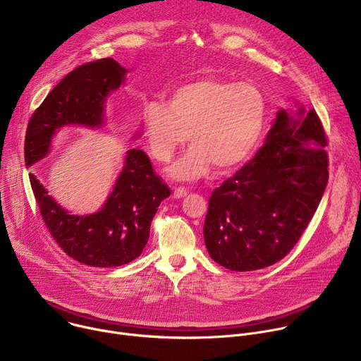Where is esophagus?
<instances>
[{"instance_id": "34e87169", "label": "esophagus", "mask_w": 361, "mask_h": 361, "mask_svg": "<svg viewBox=\"0 0 361 361\" xmlns=\"http://www.w3.org/2000/svg\"><path fill=\"white\" fill-rule=\"evenodd\" d=\"M187 194H188V190L184 188V187H176V190H174V192H173L174 198H183V197H185Z\"/></svg>"}]
</instances>
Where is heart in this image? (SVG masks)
I'll list each match as a JSON object with an SVG mask.
<instances>
[{
  "mask_svg": "<svg viewBox=\"0 0 361 361\" xmlns=\"http://www.w3.org/2000/svg\"><path fill=\"white\" fill-rule=\"evenodd\" d=\"M267 121V99L251 82L200 78L177 87L169 101H148L142 133L151 156L169 163L185 142L191 147L169 170L177 180L207 176L214 166L230 171L259 144Z\"/></svg>",
  "mask_w": 361,
  "mask_h": 361,
  "instance_id": "b5f03b06",
  "label": "heart"
}]
</instances>
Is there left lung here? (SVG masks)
<instances>
[{"label": "left lung", "instance_id": "left-lung-1", "mask_svg": "<svg viewBox=\"0 0 361 361\" xmlns=\"http://www.w3.org/2000/svg\"><path fill=\"white\" fill-rule=\"evenodd\" d=\"M327 135L316 110H284L255 157L209 200L204 241L233 271L276 264L313 219L329 181Z\"/></svg>", "mask_w": 361, "mask_h": 361}]
</instances>
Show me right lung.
Masks as SVG:
<instances>
[{
    "mask_svg": "<svg viewBox=\"0 0 361 361\" xmlns=\"http://www.w3.org/2000/svg\"><path fill=\"white\" fill-rule=\"evenodd\" d=\"M127 70L113 59L82 64L51 91L28 121L25 166L44 159L56 131L63 126L98 127L110 91L124 81ZM41 217L56 243L71 259L91 267H118L142 252L152 217L170 188L156 174L142 149H128L126 166L113 192L98 213L74 216L48 195L30 174Z\"/></svg>",
    "mask_w": 361,
    "mask_h": 361,
    "instance_id": "obj_1",
    "label": "right lung"
}]
</instances>
